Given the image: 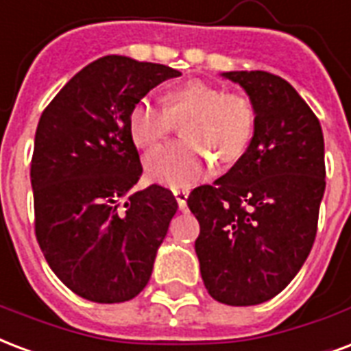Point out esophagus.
<instances>
[{"mask_svg":"<svg viewBox=\"0 0 351 351\" xmlns=\"http://www.w3.org/2000/svg\"><path fill=\"white\" fill-rule=\"evenodd\" d=\"M173 196L178 199V205L179 209H185L186 207V197H189V192L186 191H181V189H172Z\"/></svg>","mask_w":351,"mask_h":351,"instance_id":"esophagus-1","label":"esophagus"}]
</instances>
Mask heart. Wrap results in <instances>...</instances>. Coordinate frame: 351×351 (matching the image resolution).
Listing matches in <instances>:
<instances>
[{"label":"heart","instance_id":"obj_1","mask_svg":"<svg viewBox=\"0 0 351 351\" xmlns=\"http://www.w3.org/2000/svg\"><path fill=\"white\" fill-rule=\"evenodd\" d=\"M181 136L186 141L166 144L144 160L147 178L155 183L183 189L204 178L210 156L231 165L246 154L255 131V109L241 94L192 79L165 94V109L142 99L129 114V135L138 147L149 149L165 141L173 120H183ZM209 151L208 154L206 152Z\"/></svg>","mask_w":351,"mask_h":351}]
</instances>
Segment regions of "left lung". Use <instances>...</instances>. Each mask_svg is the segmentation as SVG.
I'll return each mask as SVG.
<instances>
[{"mask_svg":"<svg viewBox=\"0 0 351 351\" xmlns=\"http://www.w3.org/2000/svg\"><path fill=\"white\" fill-rule=\"evenodd\" d=\"M255 109L246 154L186 205L199 222L196 255L205 289L226 305H257L304 266L326 191L320 122L291 83L274 73L223 72Z\"/></svg>","mask_w":351,"mask_h":351,"instance_id":"obj_1","label":"left lung"}]
</instances>
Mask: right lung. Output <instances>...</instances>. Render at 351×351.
<instances>
[{
	"label": "right lung",
	"mask_w": 351,
	"mask_h": 351,
	"mask_svg": "<svg viewBox=\"0 0 351 351\" xmlns=\"http://www.w3.org/2000/svg\"><path fill=\"white\" fill-rule=\"evenodd\" d=\"M181 73L107 55L85 66L42 112L31 160L36 241L77 296L120 304L147 285L178 210L168 189L131 192L142 176L129 114Z\"/></svg>",
	"instance_id": "obj_1"
}]
</instances>
